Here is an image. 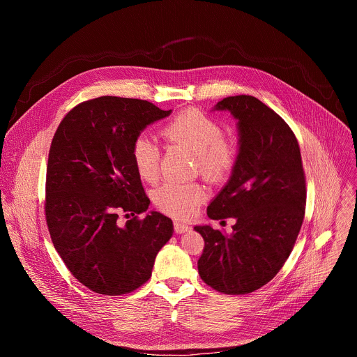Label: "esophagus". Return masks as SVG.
Returning <instances> with one entry per match:
<instances>
[{"mask_svg": "<svg viewBox=\"0 0 357 357\" xmlns=\"http://www.w3.org/2000/svg\"><path fill=\"white\" fill-rule=\"evenodd\" d=\"M174 226H175V231L179 233V234L186 233V231H189V229H190V226H189L188 223H183V222H179V220H176V222L174 223Z\"/></svg>", "mask_w": 357, "mask_h": 357, "instance_id": "34e87169", "label": "esophagus"}]
</instances>
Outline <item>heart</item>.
Segmentation results:
<instances>
[{"mask_svg": "<svg viewBox=\"0 0 357 357\" xmlns=\"http://www.w3.org/2000/svg\"><path fill=\"white\" fill-rule=\"evenodd\" d=\"M164 138L190 149L196 155L199 174L209 182H220L233 171L236 148L225 138L223 126L197 110H185L161 130ZM131 158L138 176L149 183L160 178L161 149L154 138L139 134L131 145ZM205 190L197 183L167 182L155 192L157 206L175 218L192 216L205 200Z\"/></svg>", "mask_w": 357, "mask_h": 357, "instance_id": "b5f03b06", "label": "heart"}]
</instances>
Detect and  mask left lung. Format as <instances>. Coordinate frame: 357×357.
Returning a JSON list of instances; mask_svg holds the SVG:
<instances>
[{
	"label": "left lung",
	"mask_w": 357,
	"mask_h": 357,
	"mask_svg": "<svg viewBox=\"0 0 357 357\" xmlns=\"http://www.w3.org/2000/svg\"><path fill=\"white\" fill-rule=\"evenodd\" d=\"M213 110L237 120L238 154L208 216L236 225L230 234L195 226L205 240L197 270L213 289L241 295L271 281L289 257L305 215V174L292 130L263 101L231 96Z\"/></svg>",
	"instance_id": "left-lung-1"
}]
</instances>
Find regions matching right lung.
<instances>
[{
    "label": "right lung",
    "instance_id": "add662e5",
    "mask_svg": "<svg viewBox=\"0 0 357 357\" xmlns=\"http://www.w3.org/2000/svg\"><path fill=\"white\" fill-rule=\"evenodd\" d=\"M146 100L97 97L72 109L49 149L45 215L50 238L73 277L103 295L146 282L174 225L146 212L131 145L146 126L168 117ZM133 218L120 225L118 215Z\"/></svg>",
    "mask_w": 357,
    "mask_h": 357
}]
</instances>
